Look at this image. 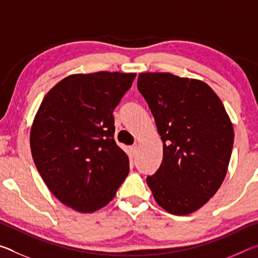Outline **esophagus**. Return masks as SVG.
I'll return each instance as SVG.
<instances>
[{
  "instance_id": "34e87169",
  "label": "esophagus",
  "mask_w": 258,
  "mask_h": 258,
  "mask_svg": "<svg viewBox=\"0 0 258 258\" xmlns=\"http://www.w3.org/2000/svg\"><path fill=\"white\" fill-rule=\"evenodd\" d=\"M130 150H131V152H132V154L134 155L135 152H137V150H138V145H133V146H131V147H130Z\"/></svg>"
}]
</instances>
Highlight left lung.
Returning <instances> with one entry per match:
<instances>
[{
	"label": "left lung",
	"mask_w": 258,
	"mask_h": 258,
	"mask_svg": "<svg viewBox=\"0 0 258 258\" xmlns=\"http://www.w3.org/2000/svg\"><path fill=\"white\" fill-rule=\"evenodd\" d=\"M138 90L154 115L163 163L147 177L165 211L186 215L211 199L223 182L233 147L232 123L206 83L169 73H143Z\"/></svg>",
	"instance_id": "left-lung-1"
}]
</instances>
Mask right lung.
<instances>
[{
  "mask_svg": "<svg viewBox=\"0 0 258 258\" xmlns=\"http://www.w3.org/2000/svg\"><path fill=\"white\" fill-rule=\"evenodd\" d=\"M137 74L71 75L43 99L30 130L34 163L61 203L81 213L109 204L127 176L112 112Z\"/></svg>",
  "mask_w": 258,
  "mask_h": 258,
  "instance_id": "right-lung-1",
  "label": "right lung"
}]
</instances>
